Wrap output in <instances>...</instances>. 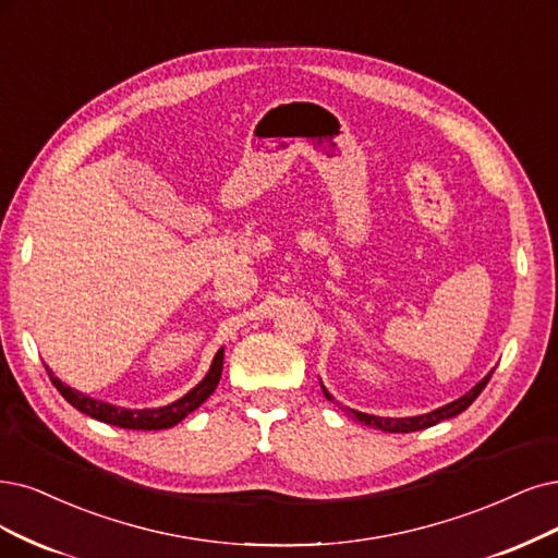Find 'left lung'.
<instances>
[{
  "mask_svg": "<svg viewBox=\"0 0 558 558\" xmlns=\"http://www.w3.org/2000/svg\"><path fill=\"white\" fill-rule=\"evenodd\" d=\"M489 379H492V373H489L485 379H481L476 386H473V388L469 390V393L462 396L460 400L450 402V404H446V407H441V409L429 411V414H423V416H411V418H381V416L361 414V411H356V409H347V411H349V414H352L361 425H369V427L381 429V432H418V429L432 427V425H437V423H441V421H446V418H452V416L462 414V411H464L466 407H471V402L483 393V388L487 386ZM322 390H324L326 400H333L331 393H328V390H326L324 386H322Z\"/></svg>",
  "mask_w": 558,
  "mask_h": 558,
  "instance_id": "left-lung-1",
  "label": "left lung"
}]
</instances>
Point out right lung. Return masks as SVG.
I'll return each mask as SVG.
<instances>
[{"instance_id":"right-lung-1","label":"right lung","mask_w":558,"mask_h":558,"mask_svg":"<svg viewBox=\"0 0 558 558\" xmlns=\"http://www.w3.org/2000/svg\"><path fill=\"white\" fill-rule=\"evenodd\" d=\"M48 369V367H46ZM50 381L54 384V388L59 390L61 396L69 404H73L82 414H87L100 423H108V425H117V427H126V429H168L177 423H181L185 416L195 411L206 398H209L222 375V349L216 354L209 375H206L191 393H185L181 400L168 404V407H160V409H121V407H112L106 402H98L94 398L82 396L80 390H73L71 386L61 384L50 369Z\"/></svg>"}]
</instances>
